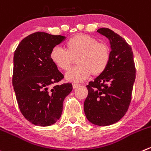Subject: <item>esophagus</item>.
I'll list each match as a JSON object with an SVG mask.
<instances>
[{
    "mask_svg": "<svg viewBox=\"0 0 151 151\" xmlns=\"http://www.w3.org/2000/svg\"><path fill=\"white\" fill-rule=\"evenodd\" d=\"M72 86H73V88H77V87H79V86H80V85L76 84V83H73Z\"/></svg>",
    "mask_w": 151,
    "mask_h": 151,
    "instance_id": "esophagus-1",
    "label": "esophagus"
}]
</instances>
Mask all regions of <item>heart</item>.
<instances>
[{
    "label": "heart",
    "instance_id": "heart-1",
    "mask_svg": "<svg viewBox=\"0 0 151 151\" xmlns=\"http://www.w3.org/2000/svg\"><path fill=\"white\" fill-rule=\"evenodd\" d=\"M65 50L55 47L50 53L54 64L67 71L77 61V65L66 74L70 81L81 82L91 76L97 77L105 71L110 63L111 50L109 45L99 42L97 38L84 34H78L68 39L65 44Z\"/></svg>",
    "mask_w": 151,
    "mask_h": 151
}]
</instances>
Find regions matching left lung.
<instances>
[{
    "label": "left lung",
    "mask_w": 151,
    "mask_h": 151,
    "mask_svg": "<svg viewBox=\"0 0 151 151\" xmlns=\"http://www.w3.org/2000/svg\"><path fill=\"white\" fill-rule=\"evenodd\" d=\"M97 32L110 40L111 61L105 72L86 86L84 111L90 122L107 126L122 119L129 108L136 68L132 49L125 39L108 28Z\"/></svg>",
    "instance_id": "8db88e82"
}]
</instances>
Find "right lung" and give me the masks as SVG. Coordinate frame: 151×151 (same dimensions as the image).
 Returning a JSON list of instances; mask_svg holds the SVG:
<instances>
[{
    "label": "right lung",
    "mask_w": 151,
    "mask_h": 151,
    "mask_svg": "<svg viewBox=\"0 0 151 151\" xmlns=\"http://www.w3.org/2000/svg\"><path fill=\"white\" fill-rule=\"evenodd\" d=\"M65 39L37 32L21 40L14 51L12 85L18 107L29 122L49 126L60 118L70 83L58 85L64 76L50 59L51 51Z\"/></svg>",
    "instance_id": "1"
}]
</instances>
